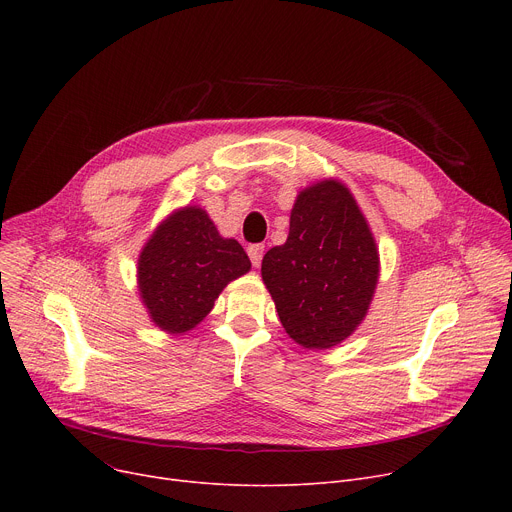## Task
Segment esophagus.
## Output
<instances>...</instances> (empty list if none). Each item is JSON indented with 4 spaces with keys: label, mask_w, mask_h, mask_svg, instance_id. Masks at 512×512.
Masks as SVG:
<instances>
[{
    "label": "esophagus",
    "mask_w": 512,
    "mask_h": 512,
    "mask_svg": "<svg viewBox=\"0 0 512 512\" xmlns=\"http://www.w3.org/2000/svg\"><path fill=\"white\" fill-rule=\"evenodd\" d=\"M263 245H251L249 249H247V253H249V259H251V263L255 265V267H259L261 265V257H263Z\"/></svg>",
    "instance_id": "esophagus-1"
}]
</instances>
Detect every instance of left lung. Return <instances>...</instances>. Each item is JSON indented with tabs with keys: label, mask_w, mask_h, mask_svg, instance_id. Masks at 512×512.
<instances>
[{
	"label": "left lung",
	"mask_w": 512,
	"mask_h": 512,
	"mask_svg": "<svg viewBox=\"0 0 512 512\" xmlns=\"http://www.w3.org/2000/svg\"><path fill=\"white\" fill-rule=\"evenodd\" d=\"M261 278L286 334L305 348H332L367 315L380 255L353 193L321 180L299 193L284 245L265 253Z\"/></svg>",
	"instance_id": "left-lung-1"
}]
</instances>
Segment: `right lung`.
Here are the masks:
<instances>
[{
	"label": "right lung",
	"mask_w": 512,
	"mask_h": 512,
	"mask_svg": "<svg viewBox=\"0 0 512 512\" xmlns=\"http://www.w3.org/2000/svg\"><path fill=\"white\" fill-rule=\"evenodd\" d=\"M251 270L234 238L220 236L205 209L186 205L161 222L139 255L137 280L153 324L168 334L193 330L220 292Z\"/></svg>",
	"instance_id": "obj_1"
}]
</instances>
